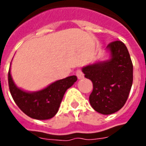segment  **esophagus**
<instances>
[{"instance_id": "esophagus-1", "label": "esophagus", "mask_w": 146, "mask_h": 146, "mask_svg": "<svg viewBox=\"0 0 146 146\" xmlns=\"http://www.w3.org/2000/svg\"><path fill=\"white\" fill-rule=\"evenodd\" d=\"M76 75L77 76L78 79H82L84 78V73H83L82 70H77L76 71Z\"/></svg>"}]
</instances>
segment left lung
Wrapping results in <instances>:
<instances>
[{
  "mask_svg": "<svg viewBox=\"0 0 146 146\" xmlns=\"http://www.w3.org/2000/svg\"><path fill=\"white\" fill-rule=\"evenodd\" d=\"M109 61L84 67V76L92 80L89 96L92 108L104 115L117 112L124 106L133 83V64L125 44L120 40L110 43Z\"/></svg>",
  "mask_w": 146,
  "mask_h": 146,
  "instance_id": "8db88e82",
  "label": "left lung"
}]
</instances>
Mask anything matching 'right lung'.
Here are the masks:
<instances>
[{"label":"right lung","instance_id":"right-lung-1","mask_svg":"<svg viewBox=\"0 0 146 146\" xmlns=\"http://www.w3.org/2000/svg\"><path fill=\"white\" fill-rule=\"evenodd\" d=\"M76 76L55 81L40 92H26L18 88L8 71V86L12 98L26 115L33 119H48L57 113L65 92L76 82Z\"/></svg>","mask_w":146,"mask_h":146}]
</instances>
